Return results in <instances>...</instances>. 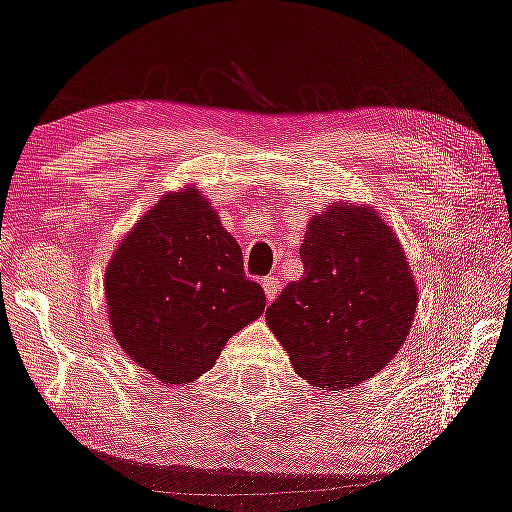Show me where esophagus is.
<instances>
[{
  "label": "esophagus",
  "mask_w": 512,
  "mask_h": 512,
  "mask_svg": "<svg viewBox=\"0 0 512 512\" xmlns=\"http://www.w3.org/2000/svg\"><path fill=\"white\" fill-rule=\"evenodd\" d=\"M261 284H263V291H265V300L272 303V300H275V296L279 293V289H282V284H279V279L275 275L263 277Z\"/></svg>",
  "instance_id": "esophagus-1"
}]
</instances>
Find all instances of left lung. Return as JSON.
Segmentation results:
<instances>
[{
	"label": "left lung",
	"mask_w": 512,
	"mask_h": 512,
	"mask_svg": "<svg viewBox=\"0 0 512 512\" xmlns=\"http://www.w3.org/2000/svg\"><path fill=\"white\" fill-rule=\"evenodd\" d=\"M305 272L268 307L296 373L328 391L380 373L408 338L419 303L396 233L375 209L331 205L307 223Z\"/></svg>",
	"instance_id": "left-lung-1"
}]
</instances>
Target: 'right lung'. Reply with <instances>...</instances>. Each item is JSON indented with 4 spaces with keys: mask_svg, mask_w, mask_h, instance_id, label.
Returning <instances> with one entry per match:
<instances>
[{
    "mask_svg": "<svg viewBox=\"0 0 512 512\" xmlns=\"http://www.w3.org/2000/svg\"><path fill=\"white\" fill-rule=\"evenodd\" d=\"M111 333L163 384L205 375L233 335L265 310L242 249L200 188L167 193L125 235L104 277Z\"/></svg>",
    "mask_w": 512,
    "mask_h": 512,
    "instance_id": "obj_1",
    "label": "right lung"
}]
</instances>
